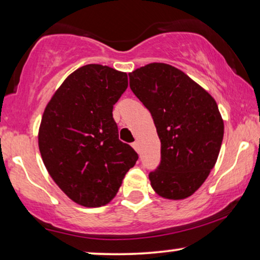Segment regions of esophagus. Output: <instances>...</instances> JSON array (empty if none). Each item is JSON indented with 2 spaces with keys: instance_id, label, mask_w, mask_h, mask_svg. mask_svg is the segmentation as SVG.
Masks as SVG:
<instances>
[{
  "instance_id": "34e87169",
  "label": "esophagus",
  "mask_w": 260,
  "mask_h": 260,
  "mask_svg": "<svg viewBox=\"0 0 260 260\" xmlns=\"http://www.w3.org/2000/svg\"><path fill=\"white\" fill-rule=\"evenodd\" d=\"M131 145H133V148L135 149V150H136L137 152H140V147H138V143H137V142H134V143L131 144Z\"/></svg>"
}]
</instances>
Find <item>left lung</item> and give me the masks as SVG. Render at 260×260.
<instances>
[{"label": "left lung", "instance_id": "8db88e82", "mask_svg": "<svg viewBox=\"0 0 260 260\" xmlns=\"http://www.w3.org/2000/svg\"><path fill=\"white\" fill-rule=\"evenodd\" d=\"M129 78L161 141V163L149 174L152 189L169 200L190 197L208 177L221 148L223 120L216 102L168 63H149Z\"/></svg>", "mask_w": 260, "mask_h": 260}]
</instances>
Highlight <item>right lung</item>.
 Listing matches in <instances>:
<instances>
[{
  "label": "right lung",
  "mask_w": 260,
  "mask_h": 260,
  "mask_svg": "<svg viewBox=\"0 0 260 260\" xmlns=\"http://www.w3.org/2000/svg\"><path fill=\"white\" fill-rule=\"evenodd\" d=\"M127 87V74L90 63L74 71L42 115L39 149L53 181L71 200L101 207L116 197L137 152L118 138L113 105Z\"/></svg>",
  "instance_id": "obj_1"
}]
</instances>
